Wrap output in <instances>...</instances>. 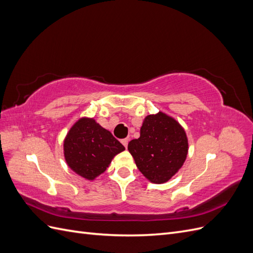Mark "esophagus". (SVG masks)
<instances>
[{"label": "esophagus", "instance_id": "obj_1", "mask_svg": "<svg viewBox=\"0 0 253 253\" xmlns=\"http://www.w3.org/2000/svg\"><path fill=\"white\" fill-rule=\"evenodd\" d=\"M121 143H122V144H124L126 148H127V143H128V139H127V138H125V139H122V140H121Z\"/></svg>", "mask_w": 253, "mask_h": 253}]
</instances>
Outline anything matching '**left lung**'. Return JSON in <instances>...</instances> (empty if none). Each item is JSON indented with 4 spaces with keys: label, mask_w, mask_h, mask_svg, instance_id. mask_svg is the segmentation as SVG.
Masks as SVG:
<instances>
[{
    "label": "left lung",
    "mask_w": 253,
    "mask_h": 253,
    "mask_svg": "<svg viewBox=\"0 0 253 253\" xmlns=\"http://www.w3.org/2000/svg\"><path fill=\"white\" fill-rule=\"evenodd\" d=\"M127 150L145 178L153 183H164L182 167L189 144L179 122L158 112L144 118L140 137L129 141Z\"/></svg>",
    "instance_id": "left-lung-1"
}]
</instances>
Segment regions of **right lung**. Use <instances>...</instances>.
Instances as JSON below:
<instances>
[{
  "instance_id": "1",
  "label": "right lung",
  "mask_w": 253,
  "mask_h": 253,
  "mask_svg": "<svg viewBox=\"0 0 253 253\" xmlns=\"http://www.w3.org/2000/svg\"><path fill=\"white\" fill-rule=\"evenodd\" d=\"M63 150L67 166L81 177L94 180L126 148L94 118L82 117L68 131Z\"/></svg>"
}]
</instances>
